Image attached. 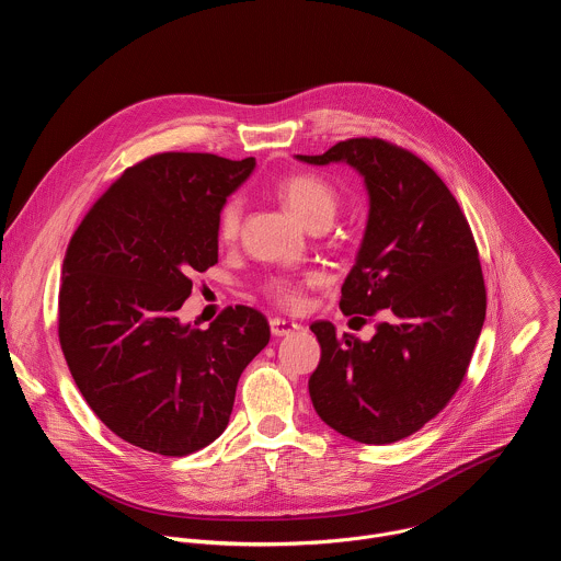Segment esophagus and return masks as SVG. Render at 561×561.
Masks as SVG:
<instances>
[{
	"instance_id": "34e87169",
	"label": "esophagus",
	"mask_w": 561,
	"mask_h": 561,
	"mask_svg": "<svg viewBox=\"0 0 561 561\" xmlns=\"http://www.w3.org/2000/svg\"><path fill=\"white\" fill-rule=\"evenodd\" d=\"M301 327L297 322H290V319H282V317H273L271 319V333L275 337H284V335H290L295 331H299Z\"/></svg>"
}]
</instances>
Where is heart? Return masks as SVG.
<instances>
[{"instance_id": "b5f03b06", "label": "heart", "mask_w": 561, "mask_h": 561, "mask_svg": "<svg viewBox=\"0 0 561 561\" xmlns=\"http://www.w3.org/2000/svg\"><path fill=\"white\" fill-rule=\"evenodd\" d=\"M277 195L290 208V213L310 230L312 228H329L337 217L342 206L340 191L314 173H293L277 184ZM244 202L239 197H230L224 202L217 219V232L221 242H232L242 228ZM314 282V275H306L304 279L275 277L264 284L268 297L284 306H295L301 301V290L306 284Z\"/></svg>"}]
</instances>
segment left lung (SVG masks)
Listing matches in <instances>:
<instances>
[{
    "label": "left lung",
    "instance_id": "left-lung-1",
    "mask_svg": "<svg viewBox=\"0 0 561 561\" xmlns=\"http://www.w3.org/2000/svg\"><path fill=\"white\" fill-rule=\"evenodd\" d=\"M308 164L346 162L364 175L370 210L340 308L370 342L331 322L310 331L322 357L308 379L317 415L362 444H392L431 422L461 386L486 317V286L472 230L439 175L415 152L353 137Z\"/></svg>",
    "mask_w": 561,
    "mask_h": 561
}]
</instances>
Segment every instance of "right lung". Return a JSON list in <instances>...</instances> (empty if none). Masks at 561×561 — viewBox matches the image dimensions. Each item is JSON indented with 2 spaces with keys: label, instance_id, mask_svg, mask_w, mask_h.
Wrapping results in <instances>:
<instances>
[{
  "label": "right lung",
  "instance_id": "obj_1",
  "mask_svg": "<svg viewBox=\"0 0 561 561\" xmlns=\"http://www.w3.org/2000/svg\"><path fill=\"white\" fill-rule=\"evenodd\" d=\"M255 157L157 152L93 204L66 249L57 333L93 413L124 442L184 457L228 426L239 375L268 344L266 317L228 306L202 331L178 310L217 264V219Z\"/></svg>",
  "mask_w": 561,
  "mask_h": 561
}]
</instances>
